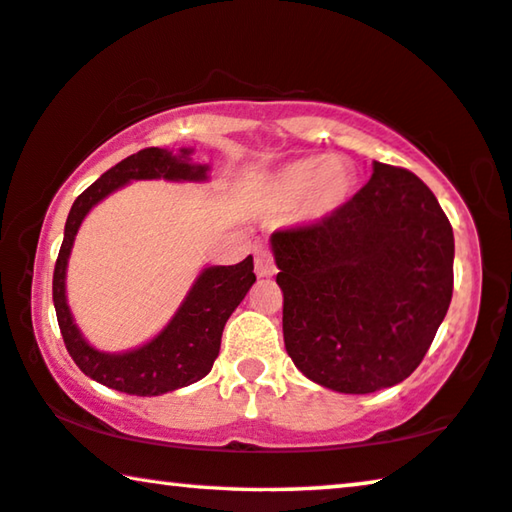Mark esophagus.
Here are the masks:
<instances>
[{"label": "esophagus", "instance_id": "esophagus-1", "mask_svg": "<svg viewBox=\"0 0 512 512\" xmlns=\"http://www.w3.org/2000/svg\"><path fill=\"white\" fill-rule=\"evenodd\" d=\"M276 262H273V255L269 248L257 246L255 248V273L257 278H271L276 276Z\"/></svg>", "mask_w": 512, "mask_h": 512}]
</instances>
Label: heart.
I'll return each mask as SVG.
<instances>
[{"mask_svg": "<svg viewBox=\"0 0 512 512\" xmlns=\"http://www.w3.org/2000/svg\"><path fill=\"white\" fill-rule=\"evenodd\" d=\"M354 188V172L338 158H301L282 165L264 181V195L276 209L296 204L305 223H319L333 216Z\"/></svg>", "mask_w": 512, "mask_h": 512, "instance_id": "1", "label": "heart"}]
</instances>
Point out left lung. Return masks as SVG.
<instances>
[{
  "label": "left lung",
  "instance_id": "left-lung-1",
  "mask_svg": "<svg viewBox=\"0 0 512 512\" xmlns=\"http://www.w3.org/2000/svg\"><path fill=\"white\" fill-rule=\"evenodd\" d=\"M282 335L296 368L338 393L407 379L453 296L455 239L425 183L372 163V177L319 223L271 234Z\"/></svg>",
  "mask_w": 512,
  "mask_h": 512
}]
</instances>
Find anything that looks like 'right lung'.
<instances>
[{"label":"right lung","mask_w":512,"mask_h":512,"mask_svg":"<svg viewBox=\"0 0 512 512\" xmlns=\"http://www.w3.org/2000/svg\"><path fill=\"white\" fill-rule=\"evenodd\" d=\"M190 156L193 149H179V154L158 147L137 151L101 174V179L91 183L68 211L64 241L52 276V301H55L61 338L75 365L87 377L114 391L151 398L207 377L218 358L227 319L236 305L246 299L248 289L255 282L250 255L234 266H204L165 329L142 347L128 352L110 354L91 347L75 324L66 301V269L82 220L98 202L131 181H207L209 165L193 163Z\"/></svg>","instance_id":"1"}]
</instances>
